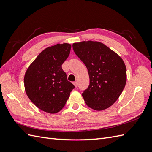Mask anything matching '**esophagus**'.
<instances>
[{
  "instance_id": "obj_1",
  "label": "esophagus",
  "mask_w": 152,
  "mask_h": 152,
  "mask_svg": "<svg viewBox=\"0 0 152 152\" xmlns=\"http://www.w3.org/2000/svg\"><path fill=\"white\" fill-rule=\"evenodd\" d=\"M73 83H74V86L76 87V88H77V87H78V82H73Z\"/></svg>"
}]
</instances>
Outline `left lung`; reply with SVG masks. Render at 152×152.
<instances>
[{
    "instance_id": "left-lung-1",
    "label": "left lung",
    "mask_w": 152,
    "mask_h": 152,
    "mask_svg": "<svg viewBox=\"0 0 152 152\" xmlns=\"http://www.w3.org/2000/svg\"><path fill=\"white\" fill-rule=\"evenodd\" d=\"M72 48L88 70L89 85L82 94L86 104L98 111L109 108L125 86L127 70L124 61L99 42L74 43Z\"/></svg>"
}]
</instances>
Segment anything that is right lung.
I'll return each mask as SVG.
<instances>
[{
	"label": "right lung",
	"mask_w": 152,
	"mask_h": 152,
	"mask_svg": "<svg viewBox=\"0 0 152 152\" xmlns=\"http://www.w3.org/2000/svg\"><path fill=\"white\" fill-rule=\"evenodd\" d=\"M71 45L57 44L38 55L24 77L27 95L42 110L56 114L62 109L75 88L67 80L62 64L70 54Z\"/></svg>",
	"instance_id": "obj_1"
}]
</instances>
